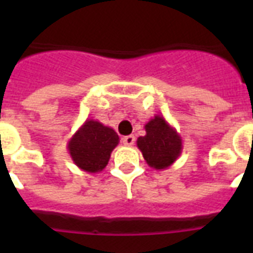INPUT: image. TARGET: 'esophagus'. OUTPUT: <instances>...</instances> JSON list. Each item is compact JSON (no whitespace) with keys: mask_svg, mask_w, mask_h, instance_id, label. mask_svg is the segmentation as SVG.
Here are the masks:
<instances>
[{"mask_svg":"<svg viewBox=\"0 0 253 253\" xmlns=\"http://www.w3.org/2000/svg\"><path fill=\"white\" fill-rule=\"evenodd\" d=\"M122 142L125 146H134L135 143V136H132V135H128V136H125V138L122 139Z\"/></svg>","mask_w":253,"mask_h":253,"instance_id":"1","label":"esophagus"}]
</instances>
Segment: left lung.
Wrapping results in <instances>:
<instances>
[{
	"instance_id": "8db88e82",
	"label": "left lung",
	"mask_w": 253,
	"mask_h": 253,
	"mask_svg": "<svg viewBox=\"0 0 253 253\" xmlns=\"http://www.w3.org/2000/svg\"><path fill=\"white\" fill-rule=\"evenodd\" d=\"M146 135L139 136L136 146L151 168L167 169L180 158L182 139L163 115L156 114L146 123Z\"/></svg>"
}]
</instances>
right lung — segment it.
Returning a JSON list of instances; mask_svg holds the SVG:
<instances>
[{
	"label": "right lung",
	"instance_id": "add662e5",
	"mask_svg": "<svg viewBox=\"0 0 253 253\" xmlns=\"http://www.w3.org/2000/svg\"><path fill=\"white\" fill-rule=\"evenodd\" d=\"M119 136L111 127L95 119H86L68 140L67 148L73 163L87 173L101 172L118 146Z\"/></svg>",
	"mask_w": 253,
	"mask_h": 253
}]
</instances>
